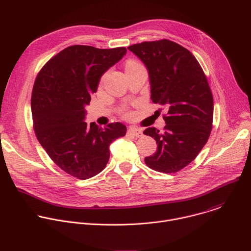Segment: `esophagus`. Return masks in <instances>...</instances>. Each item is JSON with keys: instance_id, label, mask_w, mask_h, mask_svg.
<instances>
[{"instance_id": "1", "label": "esophagus", "mask_w": 251, "mask_h": 251, "mask_svg": "<svg viewBox=\"0 0 251 251\" xmlns=\"http://www.w3.org/2000/svg\"><path fill=\"white\" fill-rule=\"evenodd\" d=\"M128 133L134 137H142L143 136V132L140 128H137L135 126H131L129 129H128Z\"/></svg>"}]
</instances>
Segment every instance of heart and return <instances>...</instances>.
<instances>
[{
	"mask_svg": "<svg viewBox=\"0 0 251 251\" xmlns=\"http://www.w3.org/2000/svg\"><path fill=\"white\" fill-rule=\"evenodd\" d=\"M138 65H140V64L138 62H136L135 60H128L126 62V69L131 68V67H135V66H138Z\"/></svg>",
	"mask_w": 251,
	"mask_h": 251,
	"instance_id": "b5f03b06",
	"label": "heart"
}]
</instances>
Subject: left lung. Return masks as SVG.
<instances>
[{
  "label": "left lung",
  "instance_id": "obj_1",
  "mask_svg": "<svg viewBox=\"0 0 251 251\" xmlns=\"http://www.w3.org/2000/svg\"><path fill=\"white\" fill-rule=\"evenodd\" d=\"M148 69L151 99L168 108L166 126L144 131L156 140L157 151L145 158L158 172L176 173L193 162L208 140L213 98L201 66L190 50L169 40L128 48Z\"/></svg>",
  "mask_w": 251,
  "mask_h": 251
}]
</instances>
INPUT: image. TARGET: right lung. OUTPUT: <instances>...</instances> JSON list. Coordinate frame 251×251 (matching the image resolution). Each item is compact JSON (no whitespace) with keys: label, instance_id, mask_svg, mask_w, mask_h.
I'll use <instances>...</instances> for the list:
<instances>
[{"label":"right lung","instance_id":"1","mask_svg":"<svg viewBox=\"0 0 251 251\" xmlns=\"http://www.w3.org/2000/svg\"><path fill=\"white\" fill-rule=\"evenodd\" d=\"M126 52L125 48L71 46L50 58L34 81L30 104L35 136L62 171L80 180L106 167L110 144L126 134L119 122L101 128L83 121L101 76Z\"/></svg>","mask_w":251,"mask_h":251}]
</instances>
